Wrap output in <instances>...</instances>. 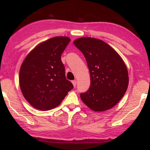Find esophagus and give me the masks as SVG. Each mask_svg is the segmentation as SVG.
<instances>
[{
  "mask_svg": "<svg viewBox=\"0 0 150 150\" xmlns=\"http://www.w3.org/2000/svg\"><path fill=\"white\" fill-rule=\"evenodd\" d=\"M71 82H72V84H73L74 87H75L76 86V80H74V81H72Z\"/></svg>",
  "mask_w": 150,
  "mask_h": 150,
  "instance_id": "34e87169",
  "label": "esophagus"
}]
</instances>
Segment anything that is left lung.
Returning a JSON list of instances; mask_svg holds the SVG:
<instances>
[{
    "label": "left lung",
    "mask_w": 150,
    "mask_h": 150,
    "mask_svg": "<svg viewBox=\"0 0 150 150\" xmlns=\"http://www.w3.org/2000/svg\"><path fill=\"white\" fill-rule=\"evenodd\" d=\"M85 57L91 85L81 93L83 102L91 110L104 111L117 104L128 86V73L118 53L102 40L81 38L74 42Z\"/></svg>",
    "instance_id": "obj_1"
}]
</instances>
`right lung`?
<instances>
[{"instance_id":"add662e5","label":"right lung","mask_w":150,"mask_h":150,"mask_svg":"<svg viewBox=\"0 0 150 150\" xmlns=\"http://www.w3.org/2000/svg\"><path fill=\"white\" fill-rule=\"evenodd\" d=\"M70 42L67 37H55L39 44L24 59L19 82L22 93L30 105L41 110L59 106L73 89L66 79L61 54Z\"/></svg>"}]
</instances>
